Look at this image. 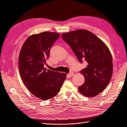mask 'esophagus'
<instances>
[{
    "label": "esophagus",
    "mask_w": 127,
    "mask_h": 127,
    "mask_svg": "<svg viewBox=\"0 0 127 127\" xmlns=\"http://www.w3.org/2000/svg\"><path fill=\"white\" fill-rule=\"evenodd\" d=\"M74 72L73 71H71V72H70V73L68 74V75L69 76V77H72L73 75H74Z\"/></svg>",
    "instance_id": "esophagus-1"
}]
</instances>
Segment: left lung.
I'll list each match as a JSON object with an SVG mask.
<instances>
[{
  "instance_id": "left-lung-1",
  "label": "left lung",
  "mask_w": 127,
  "mask_h": 127,
  "mask_svg": "<svg viewBox=\"0 0 127 127\" xmlns=\"http://www.w3.org/2000/svg\"><path fill=\"white\" fill-rule=\"evenodd\" d=\"M70 46L79 62H87L80 73L85 77L84 84L78 91L86 97L99 94L108 85L111 79L113 64L110 52L105 43L92 32L77 30L62 35Z\"/></svg>"
}]
</instances>
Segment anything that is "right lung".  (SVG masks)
<instances>
[{"instance_id":"obj_1","label":"right lung","mask_w":127,"mask_h":127,"mask_svg":"<svg viewBox=\"0 0 127 127\" xmlns=\"http://www.w3.org/2000/svg\"><path fill=\"white\" fill-rule=\"evenodd\" d=\"M59 33L43 32L33 34L25 41L19 56V71L25 85L33 95L46 100L58 94L66 74L44 67Z\"/></svg>"}]
</instances>
